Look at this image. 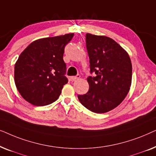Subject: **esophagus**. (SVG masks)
Returning <instances> with one entry per match:
<instances>
[{"mask_svg":"<svg viewBox=\"0 0 156 156\" xmlns=\"http://www.w3.org/2000/svg\"><path fill=\"white\" fill-rule=\"evenodd\" d=\"M79 78H80V74H77V75H76V76H72V77H71V80H72V81H74V80H77V79H79Z\"/></svg>","mask_w":156,"mask_h":156,"instance_id":"1","label":"esophagus"}]
</instances>
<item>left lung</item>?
Masks as SVG:
<instances>
[{"label":"left lung","instance_id":"8db88e82","mask_svg":"<svg viewBox=\"0 0 156 156\" xmlns=\"http://www.w3.org/2000/svg\"><path fill=\"white\" fill-rule=\"evenodd\" d=\"M90 63L88 92L78 95L79 101L91 112L102 114L119 106L129 93L132 65L128 53L112 38L86 34Z\"/></svg>","mask_w":156,"mask_h":156}]
</instances>
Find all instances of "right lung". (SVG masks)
<instances>
[{
  "instance_id": "add662e5",
  "label": "right lung",
  "mask_w": 156,
  "mask_h": 156,
  "mask_svg": "<svg viewBox=\"0 0 156 156\" xmlns=\"http://www.w3.org/2000/svg\"><path fill=\"white\" fill-rule=\"evenodd\" d=\"M74 33L35 40L21 53L15 65L14 79L20 95L35 106L56 101L68 82L65 48Z\"/></svg>"
}]
</instances>
